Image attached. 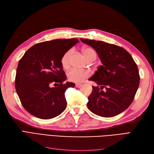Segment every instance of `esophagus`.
<instances>
[{
	"instance_id": "34e87169",
	"label": "esophagus",
	"mask_w": 154,
	"mask_h": 154,
	"mask_svg": "<svg viewBox=\"0 0 154 154\" xmlns=\"http://www.w3.org/2000/svg\"><path fill=\"white\" fill-rule=\"evenodd\" d=\"M82 86V85L80 84V83H76V87L77 88H80Z\"/></svg>"
}]
</instances>
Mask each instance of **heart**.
I'll return each instance as SVG.
<instances>
[{
  "instance_id": "b5f03b06",
  "label": "heart",
  "mask_w": 154,
  "mask_h": 154,
  "mask_svg": "<svg viewBox=\"0 0 154 154\" xmlns=\"http://www.w3.org/2000/svg\"><path fill=\"white\" fill-rule=\"evenodd\" d=\"M82 53L86 60L89 59L96 58V53L95 51L91 48H83ZM72 54V50H69L65 53L61 60V63L63 67L67 68L69 66V60ZM90 76V72L87 71H83L77 69H72L67 72V78L69 81L74 83H82L87 78Z\"/></svg>"
}]
</instances>
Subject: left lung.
Wrapping results in <instances>:
<instances>
[{"label":"left lung","mask_w":154,"mask_h":154,"mask_svg":"<svg viewBox=\"0 0 154 154\" xmlns=\"http://www.w3.org/2000/svg\"><path fill=\"white\" fill-rule=\"evenodd\" d=\"M94 49L102 63L90 78L98 86L92 87L87 107L92 113L105 118L114 117L132 103L139 85V70L128 51L102 41L80 38ZM105 88V91H101Z\"/></svg>","instance_id":"1"}]
</instances>
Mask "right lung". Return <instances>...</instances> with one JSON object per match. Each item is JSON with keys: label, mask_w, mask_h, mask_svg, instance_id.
Wrapping results in <instances>:
<instances>
[{"label": "right lung", "mask_w": 154, "mask_h": 154, "mask_svg": "<svg viewBox=\"0 0 154 154\" xmlns=\"http://www.w3.org/2000/svg\"><path fill=\"white\" fill-rule=\"evenodd\" d=\"M78 42L77 38L44 42L32 46L20 60L15 88L23 106L32 116L49 119L66 109L65 92L75 84L63 83L67 77L61 60L65 53ZM53 83L59 86L51 88Z\"/></svg>", "instance_id": "right-lung-1"}]
</instances>
